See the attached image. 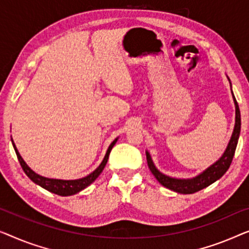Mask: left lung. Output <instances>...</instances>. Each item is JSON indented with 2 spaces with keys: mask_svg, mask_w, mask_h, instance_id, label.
I'll return each instance as SVG.
<instances>
[{
  "mask_svg": "<svg viewBox=\"0 0 249 249\" xmlns=\"http://www.w3.org/2000/svg\"><path fill=\"white\" fill-rule=\"evenodd\" d=\"M227 78H228V75H227ZM228 80L231 87L230 79L228 78ZM231 93H232V90H231ZM232 98L234 103V108H236V121H234L233 132L232 134H231L230 141L228 143V145H227V149L225 150V152L222 153V156L220 157L214 163H212L211 166L206 168L205 170H203L202 173L196 175L195 177L186 178V179H185V178H175L167 176V175H164L161 173L160 170H158V168L156 167L155 162H153L151 156H150V152L145 151L146 161H148V166L150 168V170H151L153 176L157 178V180H158L162 186L167 187L168 190L176 192V193L193 194L196 193V192L203 190V188L210 186V185L220 179V178L227 173V170L229 169L231 164V161H232L234 151H236L241 126L239 106H238L237 100L236 98H234L233 93Z\"/></svg>",
  "mask_w": 249,
  "mask_h": 249,
  "instance_id": "obj_1",
  "label": "left lung"
}]
</instances>
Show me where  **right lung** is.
<instances>
[{"label":"right lung","mask_w":249,"mask_h":249,"mask_svg":"<svg viewBox=\"0 0 249 249\" xmlns=\"http://www.w3.org/2000/svg\"><path fill=\"white\" fill-rule=\"evenodd\" d=\"M117 140H118V138L115 139L114 141L110 143V145L108 146V149H107L106 155H105L104 160L101 161V163L92 171V173L87 175L86 177L79 178V179H69V180L55 179V178H47V177L40 176V175H38L37 173H35V171L26 163V161L22 159V157L20 156L18 149H17V146L12 139H11V141H12V145H13V148H15V151L17 153V157H18V160L21 164V167H22V169L24 173H26L27 176L29 177L35 184L39 185L40 187H43V188H45V190H47L48 192H52V193H54V194H57L61 196H71V195L78 194L79 192H81L82 190H85V188L88 187L89 185L92 184L93 181L97 179L98 176L103 173L104 168H105V166H106V163L108 161L109 153L111 151V149H113V146L116 144Z\"/></svg>","instance_id":"right-lung-1"}]
</instances>
